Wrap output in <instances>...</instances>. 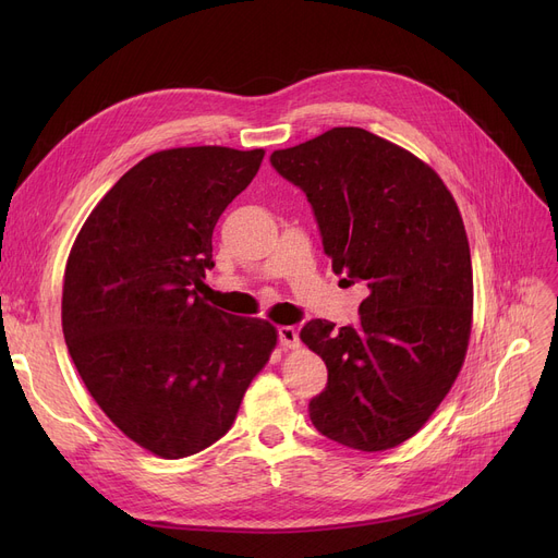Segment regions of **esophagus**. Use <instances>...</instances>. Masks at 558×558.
<instances>
[{"label": "esophagus", "instance_id": "esophagus-1", "mask_svg": "<svg viewBox=\"0 0 558 558\" xmlns=\"http://www.w3.org/2000/svg\"><path fill=\"white\" fill-rule=\"evenodd\" d=\"M278 339H280L282 348H299V343H301L296 328H291V326H280L278 328Z\"/></svg>", "mask_w": 558, "mask_h": 558}]
</instances>
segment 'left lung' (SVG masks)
<instances>
[{"label":"left lung","instance_id":"1","mask_svg":"<svg viewBox=\"0 0 558 558\" xmlns=\"http://www.w3.org/2000/svg\"><path fill=\"white\" fill-rule=\"evenodd\" d=\"M312 203L343 282L364 280L360 326L314 318L303 343L328 366L314 427L362 452L412 438L448 396L473 328V264L457 201L427 162L357 126L278 149Z\"/></svg>","mask_w":558,"mask_h":558}]
</instances>
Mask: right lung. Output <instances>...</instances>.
Segmentation results:
<instances>
[{
	"mask_svg": "<svg viewBox=\"0 0 558 558\" xmlns=\"http://www.w3.org/2000/svg\"><path fill=\"white\" fill-rule=\"evenodd\" d=\"M264 149L181 146L146 156L78 230L63 280V335L101 412L162 459L201 452L230 429L278 330L232 316L196 289L213 230Z\"/></svg>",
	"mask_w": 558,
	"mask_h": 558,
	"instance_id": "add662e5",
	"label": "right lung"
}]
</instances>
